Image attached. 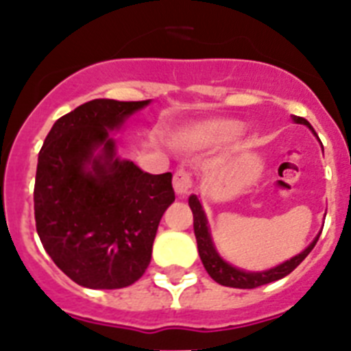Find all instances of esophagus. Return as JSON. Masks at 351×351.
<instances>
[{
    "label": "esophagus",
    "mask_w": 351,
    "mask_h": 351,
    "mask_svg": "<svg viewBox=\"0 0 351 351\" xmlns=\"http://www.w3.org/2000/svg\"><path fill=\"white\" fill-rule=\"evenodd\" d=\"M173 187H175V193L178 196H187L193 189V178H191V173L185 169H178L173 176Z\"/></svg>",
    "instance_id": "1"
}]
</instances>
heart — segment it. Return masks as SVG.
Instances as JSON below:
<instances>
[{"label": "heart", "mask_w": 351, "mask_h": 351, "mask_svg": "<svg viewBox=\"0 0 351 351\" xmlns=\"http://www.w3.org/2000/svg\"><path fill=\"white\" fill-rule=\"evenodd\" d=\"M237 130V123L230 119H205L176 130L173 134V144L182 149L208 148L228 141Z\"/></svg>", "instance_id": "1"}]
</instances>
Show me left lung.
<instances>
[{
  "instance_id": "left-lung-1",
  "label": "left lung",
  "mask_w": 351,
  "mask_h": 351,
  "mask_svg": "<svg viewBox=\"0 0 351 351\" xmlns=\"http://www.w3.org/2000/svg\"><path fill=\"white\" fill-rule=\"evenodd\" d=\"M294 123H300V125H307L312 132L314 128L311 126L307 119L303 117L293 116ZM189 207L193 210L194 217V235H196V243H198V253L199 258H202L203 266L207 269V273L210 275L212 280H216L217 284L226 285V287H237V289H255L258 285L271 284V282L280 280L284 276H287L291 271H294L300 266V262L307 257L308 253L312 252V248L316 246L319 235L316 239L308 244L307 248L303 250L300 255L293 257L291 261H285L280 266L273 267V269L261 271V273H250V271L237 269V267L226 264L223 258L217 255L214 244H212L210 234H208V226H207V217H205V212L202 208V203L196 196H191L189 198Z\"/></svg>"
}]
</instances>
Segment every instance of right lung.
<instances>
[{
	"instance_id": "obj_1",
	"label": "right lung",
	"mask_w": 351,
	"mask_h": 351,
	"mask_svg": "<svg viewBox=\"0 0 351 351\" xmlns=\"http://www.w3.org/2000/svg\"><path fill=\"white\" fill-rule=\"evenodd\" d=\"M148 103H84L53 125L39 152L37 234L51 261L89 289H121L139 280L162 214L175 202L171 173L149 175L121 160L108 135Z\"/></svg>"
}]
</instances>
